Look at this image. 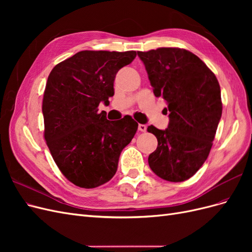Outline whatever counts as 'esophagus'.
<instances>
[{
	"instance_id": "obj_1",
	"label": "esophagus",
	"mask_w": 252,
	"mask_h": 252,
	"mask_svg": "<svg viewBox=\"0 0 252 252\" xmlns=\"http://www.w3.org/2000/svg\"><path fill=\"white\" fill-rule=\"evenodd\" d=\"M139 130L140 131H142V132H145L147 130V126L146 125H144V124H139Z\"/></svg>"
}]
</instances>
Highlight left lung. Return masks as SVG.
<instances>
[{
	"label": "left lung",
	"instance_id": "obj_1",
	"mask_svg": "<svg viewBox=\"0 0 252 252\" xmlns=\"http://www.w3.org/2000/svg\"><path fill=\"white\" fill-rule=\"evenodd\" d=\"M157 97L167 103L165 130L148 126L158 147L148 157L151 170L169 182L191 178L207 159L222 101L219 82L203 61L186 49L162 47L138 51Z\"/></svg>",
	"mask_w": 252,
	"mask_h": 252
}]
</instances>
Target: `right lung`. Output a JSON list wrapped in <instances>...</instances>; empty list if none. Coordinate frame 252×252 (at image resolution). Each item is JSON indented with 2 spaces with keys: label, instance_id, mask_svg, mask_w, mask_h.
<instances>
[{
  "label": "right lung",
  "instance_id": "obj_1",
  "mask_svg": "<svg viewBox=\"0 0 252 252\" xmlns=\"http://www.w3.org/2000/svg\"><path fill=\"white\" fill-rule=\"evenodd\" d=\"M135 51L84 50L51 70L42 111L50 154L65 178L82 188H95L117 172L122 150L131 142L138 123L129 116L109 121L98 112L114 94L116 74Z\"/></svg>",
  "mask_w": 252,
  "mask_h": 252
}]
</instances>
